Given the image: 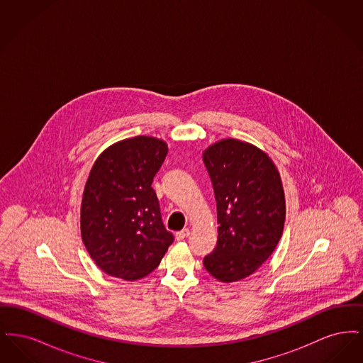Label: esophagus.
I'll return each mask as SVG.
<instances>
[{
  "label": "esophagus",
  "instance_id": "34e87169",
  "mask_svg": "<svg viewBox=\"0 0 363 363\" xmlns=\"http://www.w3.org/2000/svg\"><path fill=\"white\" fill-rule=\"evenodd\" d=\"M190 230L189 228H184V230H181V231H178L177 234H175V237H177V240L178 241H181V240H185L186 237H189Z\"/></svg>",
  "mask_w": 363,
  "mask_h": 363
}]
</instances>
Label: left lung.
<instances>
[{"label": "left lung", "instance_id": "1", "mask_svg": "<svg viewBox=\"0 0 363 363\" xmlns=\"http://www.w3.org/2000/svg\"><path fill=\"white\" fill-rule=\"evenodd\" d=\"M203 160L218 209V242L204 257L220 281L252 275L272 255L283 234L286 201L274 162L255 145L227 138L211 145Z\"/></svg>", "mask_w": 363, "mask_h": 363}]
</instances>
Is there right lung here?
I'll return each mask as SVG.
<instances>
[{
  "mask_svg": "<svg viewBox=\"0 0 363 363\" xmlns=\"http://www.w3.org/2000/svg\"><path fill=\"white\" fill-rule=\"evenodd\" d=\"M167 151L159 138H126L104 151L91 169L82 201V238L107 275L147 277L174 242L151 186Z\"/></svg>",
  "mask_w": 363,
  "mask_h": 363,
  "instance_id": "1",
  "label": "right lung"
}]
</instances>
